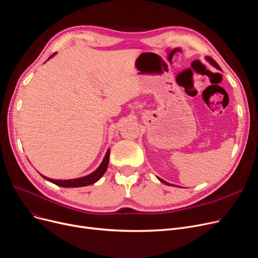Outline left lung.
I'll use <instances>...</instances> for the list:
<instances>
[{"label": "left lung", "instance_id": "1", "mask_svg": "<svg viewBox=\"0 0 258 258\" xmlns=\"http://www.w3.org/2000/svg\"><path fill=\"white\" fill-rule=\"evenodd\" d=\"M206 60H207L211 66H213L214 68H216V69H218V70H221V68H220V66L218 64V62H216L214 59H212L211 57L207 56V57H206ZM157 178H158V177H157ZM158 180H159L161 183H163V184H165V185H168V186H175V185H173V184H170V183L164 181L163 179H161V178H158Z\"/></svg>", "mask_w": 258, "mask_h": 258}]
</instances>
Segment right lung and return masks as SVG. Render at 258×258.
Here are the masks:
<instances>
[{
	"label": "right lung",
	"mask_w": 258,
	"mask_h": 258,
	"mask_svg": "<svg viewBox=\"0 0 258 258\" xmlns=\"http://www.w3.org/2000/svg\"><path fill=\"white\" fill-rule=\"evenodd\" d=\"M56 53L52 54V55L48 58L50 59L51 57H53L54 55H55ZM108 160H110V150H107L101 164L98 166V168L96 170H94L92 173L86 175V177H81V178H77V179H71V180H54V179H50L48 177H45V175L40 174L42 177L53 183L55 184L57 186H60V187H64V188H71V187H84V186H89V185H92L94 183H96L97 181L100 180V178L102 177V175L104 174V172L106 171L107 169V165H108Z\"/></svg>",
	"instance_id": "right-lung-1"
}]
</instances>
